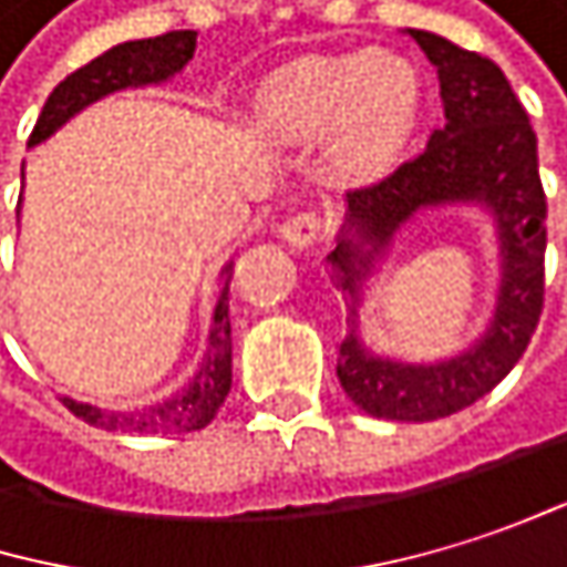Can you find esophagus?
<instances>
[{"label": "esophagus", "mask_w": 567, "mask_h": 567, "mask_svg": "<svg viewBox=\"0 0 567 567\" xmlns=\"http://www.w3.org/2000/svg\"><path fill=\"white\" fill-rule=\"evenodd\" d=\"M278 231H281V238H286L292 248H309L322 235V218H319V212L302 208V212H292L286 221H281Z\"/></svg>", "instance_id": "1"}]
</instances>
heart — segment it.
<instances>
[{
  "label": "heart",
  "mask_w": 567,
  "mask_h": 567,
  "mask_svg": "<svg viewBox=\"0 0 567 567\" xmlns=\"http://www.w3.org/2000/svg\"><path fill=\"white\" fill-rule=\"evenodd\" d=\"M419 109L412 65L385 52L306 59L275 75L258 99V125L278 138H319L349 172H379L402 152Z\"/></svg>",
  "instance_id": "1"
}]
</instances>
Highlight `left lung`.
Returning <instances> with one entry per match:
<instances>
[{"label":"left lung","mask_w":567,"mask_h":567,"mask_svg":"<svg viewBox=\"0 0 567 567\" xmlns=\"http://www.w3.org/2000/svg\"><path fill=\"white\" fill-rule=\"evenodd\" d=\"M439 69L445 125L429 145L399 162L372 185L349 188V225L375 248L422 205L482 198L498 215L505 275L488 336L442 365H402L375 359L355 336L339 346V382L346 395L375 419L432 422L488 395L525 355L545 309L548 202L538 175V138L505 72L455 42L409 29ZM339 286L355 292L365 258L352 241L332 255Z\"/></svg>","instance_id":"left-lung-1"}]
</instances>
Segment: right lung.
Segmentation results:
<instances>
[{
  "instance_id": "obj_1",
  "label": "right lung",
  "mask_w": 567,
  "mask_h": 567,
  "mask_svg": "<svg viewBox=\"0 0 567 567\" xmlns=\"http://www.w3.org/2000/svg\"><path fill=\"white\" fill-rule=\"evenodd\" d=\"M195 52V32L192 29H175L155 39H138V42H122L112 45L109 52L95 55L82 69L69 72L52 95L45 99L35 128L29 135V145L42 142L52 135L69 115H75L82 105L125 89V85H148L162 82L172 72H178ZM231 389V326H228V281L215 306V326H212V342L208 355L198 369V375L188 382V389L175 392L172 399L138 409V412H105L92 405H79L65 399L69 412L95 429L105 432H145V435H168V432H195L205 429L215 412L221 409L225 395Z\"/></svg>"
}]
</instances>
